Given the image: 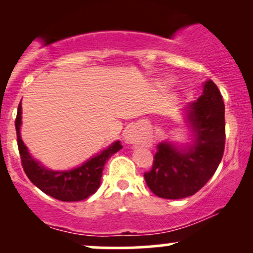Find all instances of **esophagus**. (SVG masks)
<instances>
[{
	"label": "esophagus",
	"mask_w": 253,
	"mask_h": 253,
	"mask_svg": "<svg viewBox=\"0 0 253 253\" xmlns=\"http://www.w3.org/2000/svg\"><path fill=\"white\" fill-rule=\"evenodd\" d=\"M126 139H127V141H132V135H130V134H127Z\"/></svg>",
	"instance_id": "34e87169"
}]
</instances>
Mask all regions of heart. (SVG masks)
Wrapping results in <instances>:
<instances>
[{"mask_svg": "<svg viewBox=\"0 0 253 253\" xmlns=\"http://www.w3.org/2000/svg\"><path fill=\"white\" fill-rule=\"evenodd\" d=\"M171 82H172V80H168L167 81V83H171Z\"/></svg>", "mask_w": 253, "mask_h": 253, "instance_id": "b5f03b06", "label": "heart"}]
</instances>
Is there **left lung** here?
Returning <instances> with one entry per match:
<instances>
[{
  "instance_id": "left-lung-1",
  "label": "left lung",
  "mask_w": 253,
  "mask_h": 253,
  "mask_svg": "<svg viewBox=\"0 0 253 253\" xmlns=\"http://www.w3.org/2000/svg\"><path fill=\"white\" fill-rule=\"evenodd\" d=\"M189 123L195 143L179 151L170 143H161L153 156L152 168L144 173L147 187L162 199H184L197 193L214 175L223 156L226 140L225 104L213 81L189 104Z\"/></svg>"
}]
</instances>
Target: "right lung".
<instances>
[{"label":"right lung","mask_w":253,"mask_h":253,"mask_svg":"<svg viewBox=\"0 0 253 253\" xmlns=\"http://www.w3.org/2000/svg\"><path fill=\"white\" fill-rule=\"evenodd\" d=\"M20 126H21V102L17 107L15 129L17 147H19L20 158L25 173L40 190L64 202L81 201L92 195L100 187L101 176L106 162L115 152L123 149L120 141H115L108 149L102 151L94 158L89 159L76 169L70 171H51L42 167L28 153L27 147L25 146L20 136Z\"/></svg>","instance_id":"right-lung-1"}]
</instances>
